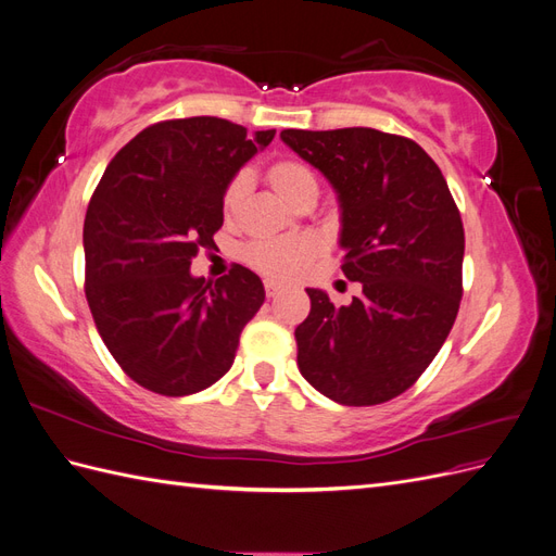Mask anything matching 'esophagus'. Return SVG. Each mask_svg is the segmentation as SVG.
<instances>
[{"instance_id": "esophagus-1", "label": "esophagus", "mask_w": 556, "mask_h": 556, "mask_svg": "<svg viewBox=\"0 0 556 556\" xmlns=\"http://www.w3.org/2000/svg\"><path fill=\"white\" fill-rule=\"evenodd\" d=\"M264 290H266V296H276L285 290V285H280L276 280H264Z\"/></svg>"}]
</instances>
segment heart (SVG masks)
Wrapping results in <instances>:
<instances>
[{"label":"heart","mask_w":556,"mask_h":556,"mask_svg":"<svg viewBox=\"0 0 556 556\" xmlns=\"http://www.w3.org/2000/svg\"><path fill=\"white\" fill-rule=\"evenodd\" d=\"M266 180L271 188L292 206L301 201L317 197L319 182L308 164L299 160H278L266 169ZM250 190V180L245 174L233 176L223 192V215L233 220L239 215L243 201ZM323 243L313 233H290V237L252 241L243 250V260L257 268L260 274L276 280H292L306 271V266L319 255Z\"/></svg>","instance_id":"1"}]
</instances>
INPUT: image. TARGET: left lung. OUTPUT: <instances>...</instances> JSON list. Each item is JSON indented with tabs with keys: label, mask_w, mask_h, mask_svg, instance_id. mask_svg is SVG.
<instances>
[{
	"label": "left lung",
	"mask_w": 556,
	"mask_h": 556,
	"mask_svg": "<svg viewBox=\"0 0 556 556\" xmlns=\"http://www.w3.org/2000/svg\"><path fill=\"white\" fill-rule=\"evenodd\" d=\"M339 197L343 274L362 282L350 306L308 288L294 331L296 364L319 394L376 406L425 374L462 301L464 225L447 182L422 148L371 127L282 129Z\"/></svg>",
	"instance_id": "left-lung-1"
}]
</instances>
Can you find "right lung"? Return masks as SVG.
Returning a JSON list of instances; mask_svg holds the SVG:
<instances>
[{"mask_svg":"<svg viewBox=\"0 0 556 556\" xmlns=\"http://www.w3.org/2000/svg\"><path fill=\"white\" fill-rule=\"evenodd\" d=\"M223 117L164 121L139 131L99 180L83 225L86 296L113 359L146 390L188 396L220 380L239 336L264 304V285L190 274L223 227V192L274 141Z\"/></svg>","mask_w":556,"mask_h":556,"instance_id":"obj_1","label":"right lung"}]
</instances>
